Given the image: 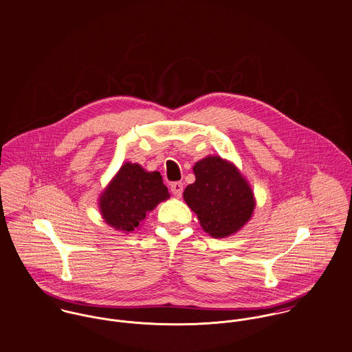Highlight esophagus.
<instances>
[{
    "label": "esophagus",
    "instance_id": "34e87169",
    "mask_svg": "<svg viewBox=\"0 0 352 352\" xmlns=\"http://www.w3.org/2000/svg\"><path fill=\"white\" fill-rule=\"evenodd\" d=\"M171 192L175 197H181L184 192V184L182 182H174L171 184Z\"/></svg>",
    "mask_w": 352,
    "mask_h": 352
}]
</instances>
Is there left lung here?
Here are the masks:
<instances>
[{
	"instance_id": "left-lung-1",
	"label": "left lung",
	"mask_w": 352,
	"mask_h": 352,
	"mask_svg": "<svg viewBox=\"0 0 352 352\" xmlns=\"http://www.w3.org/2000/svg\"><path fill=\"white\" fill-rule=\"evenodd\" d=\"M195 184L186 186L184 199L195 212L202 230L214 239L240 231L252 217L255 195L232 162L208 155L193 166Z\"/></svg>"
}]
</instances>
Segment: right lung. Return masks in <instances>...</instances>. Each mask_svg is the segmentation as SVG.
Returning a JSON list of instances; mask_svg holds the SVG:
<instances>
[{
  "instance_id": "right-lung-1",
  "label": "right lung",
  "mask_w": 352,
  "mask_h": 352,
  "mask_svg": "<svg viewBox=\"0 0 352 352\" xmlns=\"http://www.w3.org/2000/svg\"><path fill=\"white\" fill-rule=\"evenodd\" d=\"M170 198L159 171H146L140 164L125 162L98 198L104 221L116 231L138 230L159 202Z\"/></svg>"
}]
</instances>
